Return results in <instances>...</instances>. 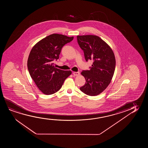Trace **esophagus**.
Instances as JSON below:
<instances>
[{
  "label": "esophagus",
  "mask_w": 148,
  "mask_h": 148,
  "mask_svg": "<svg viewBox=\"0 0 148 148\" xmlns=\"http://www.w3.org/2000/svg\"><path fill=\"white\" fill-rule=\"evenodd\" d=\"M73 74L74 76H78L80 75L79 72H73Z\"/></svg>",
  "instance_id": "esophagus-1"
}]
</instances>
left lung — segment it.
<instances>
[{
  "mask_svg": "<svg viewBox=\"0 0 148 148\" xmlns=\"http://www.w3.org/2000/svg\"><path fill=\"white\" fill-rule=\"evenodd\" d=\"M77 41L84 54L86 61H93L89 70L81 75L86 80L81 91L90 96L99 95L109 85L115 69L113 51L100 37L92 35H78Z\"/></svg>",
  "mask_w": 148,
  "mask_h": 148,
  "instance_id": "left-lung-1",
  "label": "left lung"
}]
</instances>
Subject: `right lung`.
<instances>
[{
    "label": "right lung",
    "mask_w": 148,
    "mask_h": 148,
    "mask_svg": "<svg viewBox=\"0 0 148 148\" xmlns=\"http://www.w3.org/2000/svg\"><path fill=\"white\" fill-rule=\"evenodd\" d=\"M74 37L53 34L34 45L31 50L27 66L31 77L43 93L50 95L61 89L65 79L72 72L56 68L53 61L59 58L64 45L73 40Z\"/></svg>",
    "instance_id": "right-lung-1"
}]
</instances>
